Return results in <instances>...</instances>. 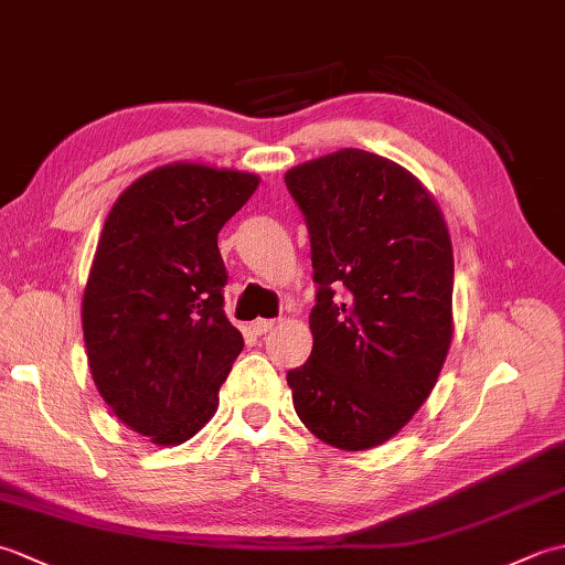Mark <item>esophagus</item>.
Wrapping results in <instances>:
<instances>
[{"instance_id": "esophagus-1", "label": "esophagus", "mask_w": 565, "mask_h": 565, "mask_svg": "<svg viewBox=\"0 0 565 565\" xmlns=\"http://www.w3.org/2000/svg\"><path fill=\"white\" fill-rule=\"evenodd\" d=\"M274 326H276V320H255V322H252V332L267 334Z\"/></svg>"}]
</instances>
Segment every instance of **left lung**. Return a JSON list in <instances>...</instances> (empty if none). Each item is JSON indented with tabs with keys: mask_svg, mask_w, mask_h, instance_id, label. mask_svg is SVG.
I'll return each instance as SVG.
<instances>
[{
	"mask_svg": "<svg viewBox=\"0 0 565 565\" xmlns=\"http://www.w3.org/2000/svg\"><path fill=\"white\" fill-rule=\"evenodd\" d=\"M318 284L313 352L286 374L313 435L374 449L411 423L449 354L454 252L425 184L398 162L344 148L291 167Z\"/></svg>",
	"mask_w": 565,
	"mask_h": 565,
	"instance_id": "8db88e82",
	"label": "left lung"
}]
</instances>
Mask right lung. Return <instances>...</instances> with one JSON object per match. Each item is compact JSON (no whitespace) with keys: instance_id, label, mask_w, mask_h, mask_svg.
Segmentation results:
<instances>
[{"instance_id":"obj_1","label":"right lung","mask_w":565,"mask_h":565,"mask_svg":"<svg viewBox=\"0 0 565 565\" xmlns=\"http://www.w3.org/2000/svg\"><path fill=\"white\" fill-rule=\"evenodd\" d=\"M257 186L252 172L170 162L106 215L82 294L89 371L111 413L158 447L209 423L243 352L223 313L218 233Z\"/></svg>"}]
</instances>
